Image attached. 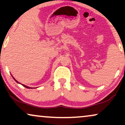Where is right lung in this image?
Masks as SVG:
<instances>
[{
	"label": "right lung",
	"instance_id": "right-lung-1",
	"mask_svg": "<svg viewBox=\"0 0 125 125\" xmlns=\"http://www.w3.org/2000/svg\"><path fill=\"white\" fill-rule=\"evenodd\" d=\"M12 77H13V79H14V80H15V81L16 82H17V83H18L21 84V83H19V82H18V81H16V79H15V78H14V77H13V76H12ZM21 85H22V86H24V87H26V88H28V89H31V88H33V87H29V86H26V85H25V84H21Z\"/></svg>",
	"mask_w": 125,
	"mask_h": 125
}]
</instances>
